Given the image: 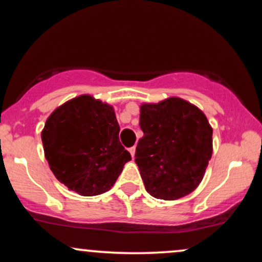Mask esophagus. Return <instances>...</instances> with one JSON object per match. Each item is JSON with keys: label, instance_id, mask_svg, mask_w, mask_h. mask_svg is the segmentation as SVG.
Here are the masks:
<instances>
[{"label": "esophagus", "instance_id": "esophagus-1", "mask_svg": "<svg viewBox=\"0 0 262 262\" xmlns=\"http://www.w3.org/2000/svg\"><path fill=\"white\" fill-rule=\"evenodd\" d=\"M129 152H130L132 158H134V154H135V146H132V148H129Z\"/></svg>", "mask_w": 262, "mask_h": 262}]
</instances>
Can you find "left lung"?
<instances>
[{"label": "left lung", "mask_w": 262, "mask_h": 262, "mask_svg": "<svg viewBox=\"0 0 262 262\" xmlns=\"http://www.w3.org/2000/svg\"><path fill=\"white\" fill-rule=\"evenodd\" d=\"M135 162L148 193L175 201L203 180L213 152V129L200 108L180 97L140 106Z\"/></svg>", "instance_id": "left-lung-1"}]
</instances>
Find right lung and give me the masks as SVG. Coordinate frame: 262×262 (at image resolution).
<instances>
[{
  "label": "right lung",
  "instance_id": "add662e5",
  "mask_svg": "<svg viewBox=\"0 0 262 262\" xmlns=\"http://www.w3.org/2000/svg\"><path fill=\"white\" fill-rule=\"evenodd\" d=\"M114 108L81 95L59 106L41 130L44 155L56 179L81 196L110 191L132 156L119 141Z\"/></svg>",
  "mask_w": 262,
  "mask_h": 262
}]
</instances>
